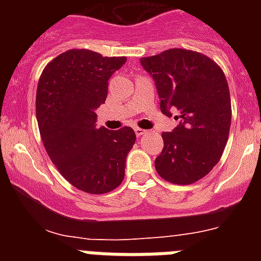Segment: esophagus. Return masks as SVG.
<instances>
[{
	"label": "esophagus",
	"mask_w": 261,
	"mask_h": 261,
	"mask_svg": "<svg viewBox=\"0 0 261 261\" xmlns=\"http://www.w3.org/2000/svg\"><path fill=\"white\" fill-rule=\"evenodd\" d=\"M135 132H136V135L138 136V137H140V136H142V135H145V133H146V130H145V129H141V128H135Z\"/></svg>",
	"instance_id": "esophagus-1"
}]
</instances>
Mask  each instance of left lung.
Segmentation results:
<instances>
[{
    "label": "left lung",
    "mask_w": 261,
    "mask_h": 261,
    "mask_svg": "<svg viewBox=\"0 0 261 261\" xmlns=\"http://www.w3.org/2000/svg\"><path fill=\"white\" fill-rule=\"evenodd\" d=\"M141 64L155 82L161 111L180 112V124L162 133L163 149L155 159L159 176L187 186L200 180L218 163L229 138L231 100L220 65L200 52L172 48Z\"/></svg>",
    "instance_id": "obj_1"
}]
</instances>
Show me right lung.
I'll return each instance as SVG.
<instances>
[{
    "label": "right lung",
    "mask_w": 261,
    "mask_h": 261,
    "mask_svg": "<svg viewBox=\"0 0 261 261\" xmlns=\"http://www.w3.org/2000/svg\"><path fill=\"white\" fill-rule=\"evenodd\" d=\"M125 61L70 49L53 59L39 78L36 119L45 150L71 186L91 195L121 184L126 155L136 142L130 126L108 130L95 125V110L106 102L108 80Z\"/></svg>",
    "instance_id": "obj_1"
}]
</instances>
